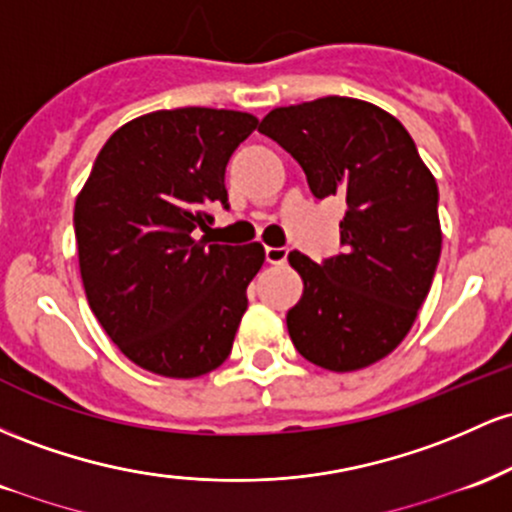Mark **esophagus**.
I'll list each match as a JSON object with an SVG mask.
<instances>
[{
	"instance_id": "1",
	"label": "esophagus",
	"mask_w": 512,
	"mask_h": 512,
	"mask_svg": "<svg viewBox=\"0 0 512 512\" xmlns=\"http://www.w3.org/2000/svg\"><path fill=\"white\" fill-rule=\"evenodd\" d=\"M266 261L271 263V266H283L287 261L285 246H266Z\"/></svg>"
}]
</instances>
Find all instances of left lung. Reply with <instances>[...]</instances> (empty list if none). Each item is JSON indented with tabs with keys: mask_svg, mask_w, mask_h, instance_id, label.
<instances>
[{
	"mask_svg": "<svg viewBox=\"0 0 512 512\" xmlns=\"http://www.w3.org/2000/svg\"><path fill=\"white\" fill-rule=\"evenodd\" d=\"M258 132L292 154L317 198L343 195L338 256L300 251V302L287 312L292 343L309 363L353 372L406 338L440 261L438 183L394 116L348 96L273 108Z\"/></svg>",
	"mask_w": 512,
	"mask_h": 512,
	"instance_id": "left-lung-1",
	"label": "left lung"
}]
</instances>
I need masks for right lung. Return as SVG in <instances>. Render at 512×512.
Instances as JSON below:
<instances>
[{"label":"right lung","instance_id":"right-lung-1","mask_svg":"<svg viewBox=\"0 0 512 512\" xmlns=\"http://www.w3.org/2000/svg\"><path fill=\"white\" fill-rule=\"evenodd\" d=\"M251 113L176 108L108 137L74 203L86 300L125 358L174 380L208 375L232 350L246 287L266 251L210 244V205L227 203L229 157Z\"/></svg>","mask_w":512,"mask_h":512}]
</instances>
